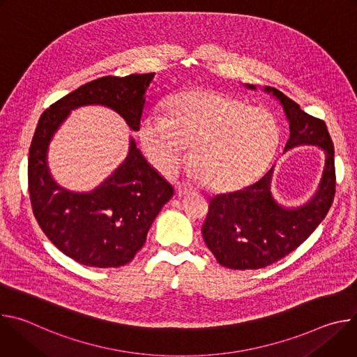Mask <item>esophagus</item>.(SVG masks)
Listing matches in <instances>:
<instances>
[{"instance_id":"34e87169","label":"esophagus","mask_w":357,"mask_h":357,"mask_svg":"<svg viewBox=\"0 0 357 357\" xmlns=\"http://www.w3.org/2000/svg\"><path fill=\"white\" fill-rule=\"evenodd\" d=\"M192 189H193V186H192V185H189V183H185V182L176 183V192H178L179 195H185V193L190 192Z\"/></svg>"}]
</instances>
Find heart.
Wrapping results in <instances>:
<instances>
[{
    "label": "heart",
    "mask_w": 357,
    "mask_h": 357,
    "mask_svg": "<svg viewBox=\"0 0 357 357\" xmlns=\"http://www.w3.org/2000/svg\"><path fill=\"white\" fill-rule=\"evenodd\" d=\"M148 158L161 172L174 174L186 158L202 182L226 190L257 176L270 162L280 130L270 112L209 89L176 93L167 114L154 110L139 130Z\"/></svg>",
    "instance_id": "heart-1"
}]
</instances>
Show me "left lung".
<instances>
[{
	"label": "left lung",
	"mask_w": 357,
	"mask_h": 357,
	"mask_svg": "<svg viewBox=\"0 0 357 357\" xmlns=\"http://www.w3.org/2000/svg\"><path fill=\"white\" fill-rule=\"evenodd\" d=\"M244 86L256 90L254 84ZM261 90L278 101L288 123L284 154L296 146H318L325 165L317 190L298 206L282 205L274 197V165L252 185L211 199L202 234L219 264L233 270L263 268L288 256L325 219L335 196V151L326 124L301 110L282 91L270 86Z\"/></svg>",
	"instance_id": "8db88e82"
}]
</instances>
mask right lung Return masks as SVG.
I'll list each match as a JSON object with an SVG mask.
<instances>
[{
    "label": "right lung",
    "mask_w": 357,
    "mask_h": 357,
    "mask_svg": "<svg viewBox=\"0 0 357 357\" xmlns=\"http://www.w3.org/2000/svg\"><path fill=\"white\" fill-rule=\"evenodd\" d=\"M154 77L155 73L96 79L58 100L39 119L28 160L32 211L46 237L83 266L116 268L130 263L174 188L130 137L127 157L103 182L87 192L70 190L50 174V141L72 110L83 106L112 109L138 131Z\"/></svg>",
    "instance_id": "1"
}]
</instances>
